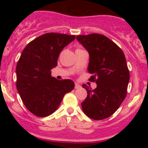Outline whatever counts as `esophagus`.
<instances>
[{
	"instance_id": "obj_1",
	"label": "esophagus",
	"mask_w": 148,
	"mask_h": 148,
	"mask_svg": "<svg viewBox=\"0 0 148 148\" xmlns=\"http://www.w3.org/2000/svg\"><path fill=\"white\" fill-rule=\"evenodd\" d=\"M81 88V85L79 84L78 83H75V89H79Z\"/></svg>"
}]
</instances>
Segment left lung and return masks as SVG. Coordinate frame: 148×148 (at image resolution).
Wrapping results in <instances>:
<instances>
[{"label": "left lung", "instance_id": "8db88e82", "mask_svg": "<svg viewBox=\"0 0 148 148\" xmlns=\"http://www.w3.org/2000/svg\"><path fill=\"white\" fill-rule=\"evenodd\" d=\"M77 40L89 53L87 70L92 75L89 79L97 84L95 89L82 86L87 97L82 108L93 120L107 118L117 111L127 95L130 73L125 54L117 44L101 34L77 36Z\"/></svg>", "mask_w": 148, "mask_h": 148}]
</instances>
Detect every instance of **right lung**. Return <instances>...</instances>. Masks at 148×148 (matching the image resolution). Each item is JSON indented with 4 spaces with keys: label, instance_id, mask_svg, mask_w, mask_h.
Wrapping results in <instances>:
<instances>
[{
    "label": "right lung",
    "instance_id": "add662e5",
    "mask_svg": "<svg viewBox=\"0 0 148 148\" xmlns=\"http://www.w3.org/2000/svg\"><path fill=\"white\" fill-rule=\"evenodd\" d=\"M75 36L48 33L33 40L16 66V87L26 108L38 117L54 112L65 94L74 88L72 80H58L51 70L57 66L60 52Z\"/></svg>",
    "mask_w": 148,
    "mask_h": 148
}]
</instances>
